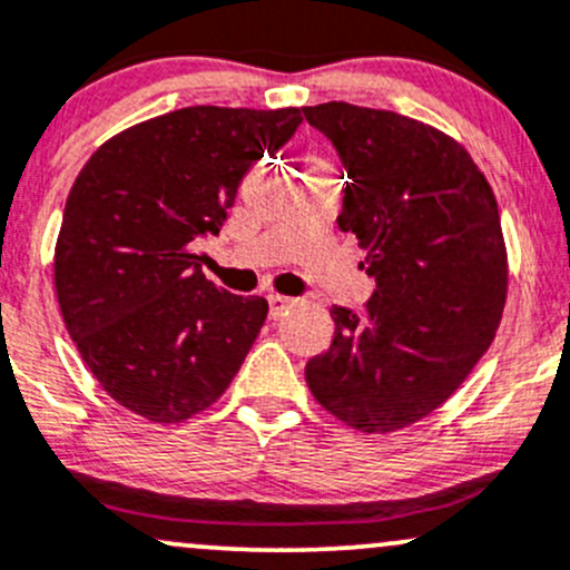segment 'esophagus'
I'll list each match as a JSON object with an SVG mask.
<instances>
[{"mask_svg": "<svg viewBox=\"0 0 570 570\" xmlns=\"http://www.w3.org/2000/svg\"><path fill=\"white\" fill-rule=\"evenodd\" d=\"M267 303H271V316L278 318V316H284L286 308H292V303H295V299L284 297V295H267Z\"/></svg>", "mask_w": 570, "mask_h": 570, "instance_id": "obj_1", "label": "esophagus"}]
</instances>
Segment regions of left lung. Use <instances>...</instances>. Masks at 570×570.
<instances>
[{"label": "left lung", "instance_id": "1", "mask_svg": "<svg viewBox=\"0 0 570 570\" xmlns=\"http://www.w3.org/2000/svg\"><path fill=\"white\" fill-rule=\"evenodd\" d=\"M303 112L346 170L337 227L376 281L362 314L333 305V346L305 381L348 428L392 433L452 397L495 337L509 286L495 194L428 124L348 102Z\"/></svg>", "mask_w": 570, "mask_h": 570}]
</instances>
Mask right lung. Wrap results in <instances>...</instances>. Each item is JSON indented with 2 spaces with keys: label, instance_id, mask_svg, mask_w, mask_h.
<instances>
[{
  "label": "right lung",
  "instance_id": "add662e5",
  "mask_svg": "<svg viewBox=\"0 0 570 570\" xmlns=\"http://www.w3.org/2000/svg\"><path fill=\"white\" fill-rule=\"evenodd\" d=\"M303 124L297 108H180L110 137L75 178L53 281L67 333L124 409L173 424L214 405L267 316L205 278L246 173Z\"/></svg>",
  "mask_w": 570,
  "mask_h": 570
}]
</instances>
